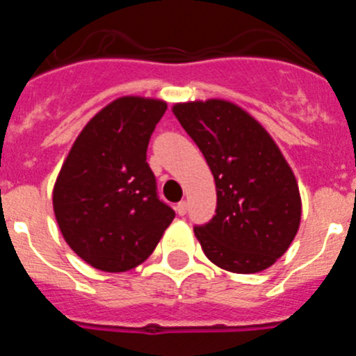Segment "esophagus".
Returning a JSON list of instances; mask_svg holds the SVG:
<instances>
[{
	"instance_id": "34e87169",
	"label": "esophagus",
	"mask_w": 356,
	"mask_h": 356,
	"mask_svg": "<svg viewBox=\"0 0 356 356\" xmlns=\"http://www.w3.org/2000/svg\"><path fill=\"white\" fill-rule=\"evenodd\" d=\"M176 212H178V216H185L187 213V201H180L176 205Z\"/></svg>"
}]
</instances>
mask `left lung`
Masks as SVG:
<instances>
[{
    "label": "left lung",
    "mask_w": 356,
    "mask_h": 356,
    "mask_svg": "<svg viewBox=\"0 0 356 356\" xmlns=\"http://www.w3.org/2000/svg\"><path fill=\"white\" fill-rule=\"evenodd\" d=\"M172 112L216 180V216L194 226L207 259L241 275L264 271L300 228V188L287 160L262 124L234 103H178Z\"/></svg>",
    "instance_id": "1"
}]
</instances>
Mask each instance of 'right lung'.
I'll list each match as a JSON object with an SVG mask.
<instances>
[{
  "label": "right lung",
  "instance_id": "right-lung-1",
  "mask_svg": "<svg viewBox=\"0 0 356 356\" xmlns=\"http://www.w3.org/2000/svg\"><path fill=\"white\" fill-rule=\"evenodd\" d=\"M168 105L119 97L90 119L72 144L53 188L65 242L96 269L122 273L153 253L175 210L156 193L146 151Z\"/></svg>",
  "mask_w": 356,
  "mask_h": 356
}]
</instances>
